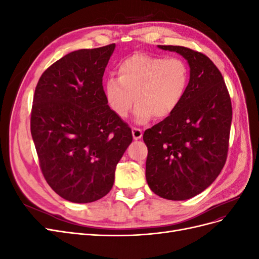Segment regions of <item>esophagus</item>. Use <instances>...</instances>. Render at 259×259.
<instances>
[{
  "mask_svg": "<svg viewBox=\"0 0 259 259\" xmlns=\"http://www.w3.org/2000/svg\"><path fill=\"white\" fill-rule=\"evenodd\" d=\"M132 134H133V138L135 140H138L143 137V131L137 127H133L132 128Z\"/></svg>",
  "mask_w": 259,
  "mask_h": 259,
  "instance_id": "obj_1",
  "label": "esophagus"
}]
</instances>
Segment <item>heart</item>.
<instances>
[{"label": "heart", "mask_w": 259, "mask_h": 259, "mask_svg": "<svg viewBox=\"0 0 259 259\" xmlns=\"http://www.w3.org/2000/svg\"><path fill=\"white\" fill-rule=\"evenodd\" d=\"M116 73L117 79L109 77L105 84L107 105L124 119L136 101L134 116L140 124L173 114L189 83V68L179 57L136 53L117 65Z\"/></svg>", "instance_id": "b5f03b06"}]
</instances>
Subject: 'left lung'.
Returning <instances> with one entry per match:
<instances>
[{
    "label": "left lung",
    "mask_w": 259,
    "mask_h": 259,
    "mask_svg": "<svg viewBox=\"0 0 259 259\" xmlns=\"http://www.w3.org/2000/svg\"><path fill=\"white\" fill-rule=\"evenodd\" d=\"M188 61L190 79L175 112L144 133L146 179L161 198L183 201L204 191L227 159L232 120L228 90L204 54L184 46L158 45Z\"/></svg>",
    "instance_id": "obj_1"
}]
</instances>
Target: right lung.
Wrapping results in <instances>:
<instances>
[{"label":"right lung","instance_id":"add662e5","mask_svg":"<svg viewBox=\"0 0 259 259\" xmlns=\"http://www.w3.org/2000/svg\"><path fill=\"white\" fill-rule=\"evenodd\" d=\"M115 44L67 54L37 82L31 135L46 182L73 203L111 190L116 164L133 140L128 125L108 107L103 76Z\"/></svg>","mask_w":259,"mask_h":259}]
</instances>
